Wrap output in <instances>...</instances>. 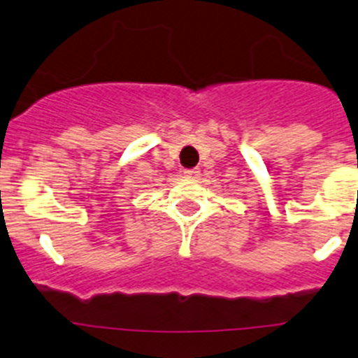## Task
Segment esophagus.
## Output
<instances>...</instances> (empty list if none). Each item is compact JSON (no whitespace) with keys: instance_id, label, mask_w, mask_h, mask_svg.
I'll return each mask as SVG.
<instances>
[{"instance_id":"obj_1","label":"esophagus","mask_w":358,"mask_h":358,"mask_svg":"<svg viewBox=\"0 0 358 358\" xmlns=\"http://www.w3.org/2000/svg\"><path fill=\"white\" fill-rule=\"evenodd\" d=\"M186 177H189V179H197V177H201V170L199 169H186L185 172Z\"/></svg>"}]
</instances>
